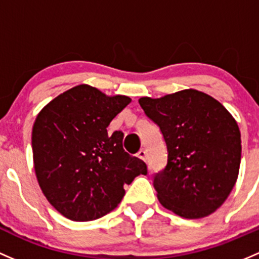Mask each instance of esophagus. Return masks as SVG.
Instances as JSON below:
<instances>
[{"label": "esophagus", "instance_id": "34e87169", "mask_svg": "<svg viewBox=\"0 0 259 259\" xmlns=\"http://www.w3.org/2000/svg\"><path fill=\"white\" fill-rule=\"evenodd\" d=\"M137 156L140 157L141 159H143V161H145V162L147 161V152H146L145 149H141V151L137 153Z\"/></svg>", "mask_w": 259, "mask_h": 259}]
</instances>
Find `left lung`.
Listing matches in <instances>:
<instances>
[{"mask_svg": "<svg viewBox=\"0 0 259 259\" xmlns=\"http://www.w3.org/2000/svg\"><path fill=\"white\" fill-rule=\"evenodd\" d=\"M138 102L159 126L168 152L166 168L153 181L159 203L189 220L212 214L238 178L242 145L236 119L222 103L192 89Z\"/></svg>", "mask_w": 259, "mask_h": 259, "instance_id": "obj_1", "label": "left lung"}]
</instances>
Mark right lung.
Wrapping results in <instances>:
<instances>
[{
  "instance_id": "right-lung-1",
  "label": "right lung",
  "mask_w": 259,
  "mask_h": 259,
  "mask_svg": "<svg viewBox=\"0 0 259 259\" xmlns=\"http://www.w3.org/2000/svg\"><path fill=\"white\" fill-rule=\"evenodd\" d=\"M131 102L78 84L47 103L32 128V152L42 193L72 221L107 214L124 196V185L147 175L142 159L124 152L123 133L107 132L111 121Z\"/></svg>"
}]
</instances>
